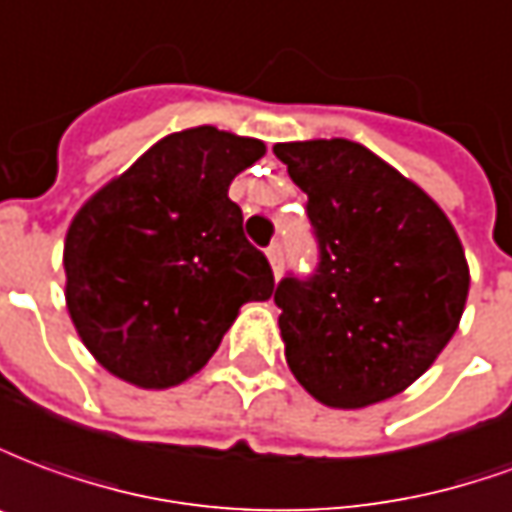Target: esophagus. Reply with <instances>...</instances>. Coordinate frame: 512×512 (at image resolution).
Listing matches in <instances>:
<instances>
[{
	"instance_id": "34e87169",
	"label": "esophagus",
	"mask_w": 512,
	"mask_h": 512,
	"mask_svg": "<svg viewBox=\"0 0 512 512\" xmlns=\"http://www.w3.org/2000/svg\"><path fill=\"white\" fill-rule=\"evenodd\" d=\"M267 259H270L273 273H281V267H284V245H281V242H273V245L267 248Z\"/></svg>"
}]
</instances>
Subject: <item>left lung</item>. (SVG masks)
<instances>
[{
	"label": "left lung",
	"instance_id": "1",
	"mask_svg": "<svg viewBox=\"0 0 512 512\" xmlns=\"http://www.w3.org/2000/svg\"><path fill=\"white\" fill-rule=\"evenodd\" d=\"M308 195L320 262L275 286L286 364L322 405L364 408L422 378L458 331L469 264L441 206L353 140L273 148Z\"/></svg>",
	"mask_w": 512,
	"mask_h": 512
}]
</instances>
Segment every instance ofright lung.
Returning a JSON list of instances; mask_svg holds the SVG:
<instances>
[{
    "mask_svg": "<svg viewBox=\"0 0 512 512\" xmlns=\"http://www.w3.org/2000/svg\"><path fill=\"white\" fill-rule=\"evenodd\" d=\"M264 143L215 126L162 137L101 187L65 234V303L79 339L115 378L168 389L215 355L270 262L228 198Z\"/></svg>",
    "mask_w": 512,
    "mask_h": 512,
    "instance_id": "1",
    "label": "right lung"
}]
</instances>
